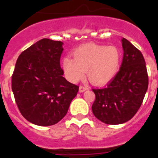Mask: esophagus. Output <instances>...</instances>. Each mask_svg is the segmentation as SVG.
<instances>
[{"mask_svg": "<svg viewBox=\"0 0 158 158\" xmlns=\"http://www.w3.org/2000/svg\"><path fill=\"white\" fill-rule=\"evenodd\" d=\"M88 88L86 87V86H84V85H80V87H79V91L81 92V93H83V92H85V90H87Z\"/></svg>", "mask_w": 158, "mask_h": 158, "instance_id": "1", "label": "esophagus"}]
</instances>
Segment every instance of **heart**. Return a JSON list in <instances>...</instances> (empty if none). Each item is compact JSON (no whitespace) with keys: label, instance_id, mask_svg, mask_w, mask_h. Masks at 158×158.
<instances>
[{"label":"heart","instance_id":"obj_1","mask_svg":"<svg viewBox=\"0 0 158 158\" xmlns=\"http://www.w3.org/2000/svg\"><path fill=\"white\" fill-rule=\"evenodd\" d=\"M122 52L115 46L88 43L73 52V59L65 57L62 62L64 72L71 82L83 78L86 71L89 81L96 85L111 81L120 69Z\"/></svg>","mask_w":158,"mask_h":158}]
</instances>
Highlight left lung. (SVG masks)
I'll use <instances>...</instances> for the list:
<instances>
[{"mask_svg":"<svg viewBox=\"0 0 158 158\" xmlns=\"http://www.w3.org/2000/svg\"><path fill=\"white\" fill-rule=\"evenodd\" d=\"M123 58L116 76L102 89H93V115L106 124L127 122L142 104L149 85L144 57L133 44L123 39Z\"/></svg>","mask_w":158,"mask_h":158,"instance_id":"left-lung-1","label":"left lung"}]
</instances>
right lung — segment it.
<instances>
[{
	"instance_id": "1",
	"label": "right lung",
	"mask_w": 158,
	"mask_h": 158,
	"mask_svg": "<svg viewBox=\"0 0 158 158\" xmlns=\"http://www.w3.org/2000/svg\"><path fill=\"white\" fill-rule=\"evenodd\" d=\"M62 44L43 39L19 54L15 65L12 89L18 109L35 125L51 126L59 122L78 92L79 86L62 76Z\"/></svg>"
}]
</instances>
